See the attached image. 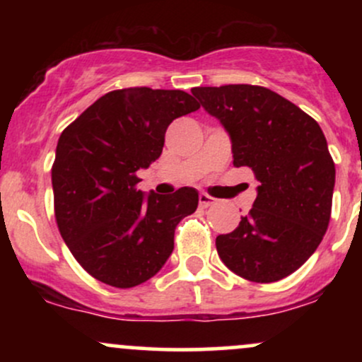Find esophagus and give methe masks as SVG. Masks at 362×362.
Segmentation results:
<instances>
[{
  "label": "esophagus",
  "mask_w": 362,
  "mask_h": 362,
  "mask_svg": "<svg viewBox=\"0 0 362 362\" xmlns=\"http://www.w3.org/2000/svg\"><path fill=\"white\" fill-rule=\"evenodd\" d=\"M213 204H214V197H211V195L207 194H199V206H201L202 209H206V207Z\"/></svg>",
  "instance_id": "1"
}]
</instances>
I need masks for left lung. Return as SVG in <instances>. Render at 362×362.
I'll list each match as a JSON object with an SVG mask.
<instances>
[{"mask_svg": "<svg viewBox=\"0 0 362 362\" xmlns=\"http://www.w3.org/2000/svg\"><path fill=\"white\" fill-rule=\"evenodd\" d=\"M192 95L230 132L235 167L252 168L259 194L238 228L216 238L230 271L276 282L317 250L332 213L335 163L318 122L257 85L197 86Z\"/></svg>", "mask_w": 362, "mask_h": 362, "instance_id": "obj_1", "label": "left lung"}]
</instances>
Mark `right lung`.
<instances>
[{"label":"right lung","instance_id":"add662e5","mask_svg":"<svg viewBox=\"0 0 362 362\" xmlns=\"http://www.w3.org/2000/svg\"><path fill=\"white\" fill-rule=\"evenodd\" d=\"M199 107L182 90H114L61 132L54 216L69 252L97 281L134 288L173 252L177 224L197 209V190L144 197L138 170L160 158L170 124Z\"/></svg>","mask_w":362,"mask_h":362}]
</instances>
